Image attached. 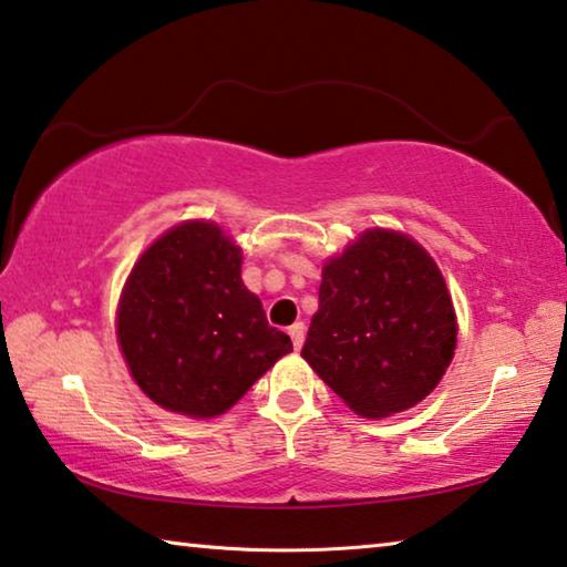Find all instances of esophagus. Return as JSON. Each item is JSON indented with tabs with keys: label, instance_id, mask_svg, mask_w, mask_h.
I'll list each match as a JSON object with an SVG mask.
<instances>
[{
	"label": "esophagus",
	"instance_id": "34e87169",
	"mask_svg": "<svg viewBox=\"0 0 567 567\" xmlns=\"http://www.w3.org/2000/svg\"><path fill=\"white\" fill-rule=\"evenodd\" d=\"M303 334H307V329H303L301 321H296V324H291V327H289V337H291V342H293L296 350H301V344H303Z\"/></svg>",
	"mask_w": 567,
	"mask_h": 567
}]
</instances>
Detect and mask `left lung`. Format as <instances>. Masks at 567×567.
I'll list each match as a JSON object with an SVG mask.
<instances>
[{"label": "left lung", "mask_w": 567, "mask_h": 567, "mask_svg": "<svg viewBox=\"0 0 567 567\" xmlns=\"http://www.w3.org/2000/svg\"><path fill=\"white\" fill-rule=\"evenodd\" d=\"M456 350V317L433 258L408 235L368 230L321 271L301 357L357 415L413 408Z\"/></svg>", "instance_id": "8db88e82"}]
</instances>
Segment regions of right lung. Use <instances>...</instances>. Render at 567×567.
I'll return each mask as SVG.
<instances>
[{
    "mask_svg": "<svg viewBox=\"0 0 567 567\" xmlns=\"http://www.w3.org/2000/svg\"><path fill=\"white\" fill-rule=\"evenodd\" d=\"M240 248L213 223H185L144 250L118 303V344L156 405L215 417L293 350L243 286Z\"/></svg>",
    "mask_w": 567,
    "mask_h": 567,
    "instance_id": "add662e5",
    "label": "right lung"
}]
</instances>
